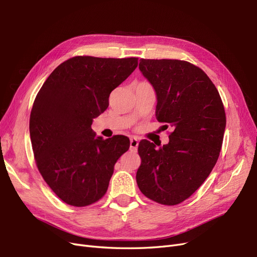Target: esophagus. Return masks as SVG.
<instances>
[{
    "instance_id": "esophagus-1",
    "label": "esophagus",
    "mask_w": 257,
    "mask_h": 257,
    "mask_svg": "<svg viewBox=\"0 0 257 257\" xmlns=\"http://www.w3.org/2000/svg\"><path fill=\"white\" fill-rule=\"evenodd\" d=\"M139 147V141L136 138L130 139V150L131 151H137Z\"/></svg>"
}]
</instances>
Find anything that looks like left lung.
I'll return each mask as SVG.
<instances>
[{
	"instance_id": "1",
	"label": "left lung",
	"mask_w": 257,
	"mask_h": 257,
	"mask_svg": "<svg viewBox=\"0 0 257 257\" xmlns=\"http://www.w3.org/2000/svg\"><path fill=\"white\" fill-rule=\"evenodd\" d=\"M156 93L155 116L171 126L160 149L142 141L137 183L144 195L173 206L191 196L215 166L226 128L224 105L214 84L198 67L178 60H140Z\"/></svg>"
}]
</instances>
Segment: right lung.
Listing matches in <instances>:
<instances>
[{
  "label": "right lung",
  "instance_id": "right-lung-1",
  "mask_svg": "<svg viewBox=\"0 0 257 257\" xmlns=\"http://www.w3.org/2000/svg\"><path fill=\"white\" fill-rule=\"evenodd\" d=\"M137 67L138 58L74 57L39 91L29 121L32 149L43 178L66 204L84 207L102 198L115 163L129 149L128 138L104 140L91 125Z\"/></svg>",
  "mask_w": 257,
  "mask_h": 257
}]
</instances>
